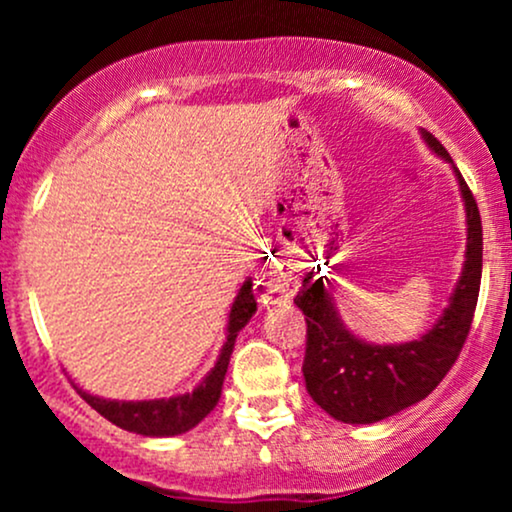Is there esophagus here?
<instances>
[{
	"label": "esophagus",
	"mask_w": 512,
	"mask_h": 512,
	"mask_svg": "<svg viewBox=\"0 0 512 512\" xmlns=\"http://www.w3.org/2000/svg\"><path fill=\"white\" fill-rule=\"evenodd\" d=\"M257 291L262 293V298H267V301H279V298H284V286L279 284V279H272V276H267L264 281H257Z\"/></svg>",
	"instance_id": "obj_1"
}]
</instances>
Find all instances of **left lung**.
<instances>
[{
  "mask_svg": "<svg viewBox=\"0 0 512 512\" xmlns=\"http://www.w3.org/2000/svg\"><path fill=\"white\" fill-rule=\"evenodd\" d=\"M426 144L452 163L445 146L424 129ZM467 209V262L452 301L433 330L399 346H373L344 330L325 279L305 274L293 298L303 310L305 334L303 378L305 390L327 414L344 424H375L397 411L421 402L436 390L460 356L472 327L481 286L484 233L477 199L455 168Z\"/></svg>",
  "mask_w": 512,
  "mask_h": 512,
  "instance_id": "obj_1",
  "label": "left lung"
}]
</instances>
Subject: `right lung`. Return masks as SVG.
<instances>
[{
    "label": "right lung",
    "instance_id": "1",
    "mask_svg": "<svg viewBox=\"0 0 512 512\" xmlns=\"http://www.w3.org/2000/svg\"><path fill=\"white\" fill-rule=\"evenodd\" d=\"M257 301L252 291V281L243 284L236 303H233L231 315H228V339L223 344L219 361L211 373L204 378V383L195 387L190 395L170 397V399H151V402H113V399H101L86 395L76 390L81 397L91 404L103 419L110 424L125 428V431L142 433V436H178V433L195 428L211 409L216 407L221 397L223 378H226L228 361H231L233 344H236L238 332L248 325V320L255 315Z\"/></svg>",
    "mask_w": 512,
    "mask_h": 512
}]
</instances>
